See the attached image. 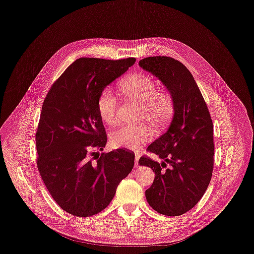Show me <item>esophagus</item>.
Instances as JSON below:
<instances>
[{
  "label": "esophagus",
  "instance_id": "1",
  "mask_svg": "<svg viewBox=\"0 0 254 254\" xmlns=\"http://www.w3.org/2000/svg\"><path fill=\"white\" fill-rule=\"evenodd\" d=\"M139 156H140V154L138 153V152H135V159H134V161H135V167H137L138 166V159H139Z\"/></svg>",
  "mask_w": 254,
  "mask_h": 254
}]
</instances>
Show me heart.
Here are the masks:
<instances>
[{"mask_svg": "<svg viewBox=\"0 0 254 254\" xmlns=\"http://www.w3.org/2000/svg\"><path fill=\"white\" fill-rule=\"evenodd\" d=\"M120 90L127 99L141 104V120L154 127H162L172 119L175 112L173 96L165 90L157 89L152 77L142 72H133L120 83ZM97 108L100 117L108 125L118 121L119 98L111 87L105 88L98 98ZM152 136L145 126L124 125L111 132V144L117 148L137 149Z\"/></svg>", "mask_w": 254, "mask_h": 254, "instance_id": "heart-1", "label": "heart"}]
</instances>
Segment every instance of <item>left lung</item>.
<instances>
[{
    "instance_id": "left-lung-1",
    "label": "left lung",
    "mask_w": 254,
    "mask_h": 254,
    "mask_svg": "<svg viewBox=\"0 0 254 254\" xmlns=\"http://www.w3.org/2000/svg\"><path fill=\"white\" fill-rule=\"evenodd\" d=\"M139 66L156 76L173 96L175 112L167 130L147 150L161 163L141 156L154 173L145 190L148 204L167 216L182 215L203 196L213 171V126L197 84L187 66L170 57H149Z\"/></svg>"
}]
</instances>
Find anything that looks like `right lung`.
<instances>
[{
    "label": "right lung",
    "mask_w": 254,
    "mask_h": 254,
    "mask_svg": "<svg viewBox=\"0 0 254 254\" xmlns=\"http://www.w3.org/2000/svg\"><path fill=\"white\" fill-rule=\"evenodd\" d=\"M135 63L134 58L112 61L75 60L50 89L42 108L36 144L42 180L62 209L78 217L104 210L120 183L132 171L134 153L103 150L107 134L97 103L100 93Z\"/></svg>",
    "instance_id": "add662e5"
}]
</instances>
